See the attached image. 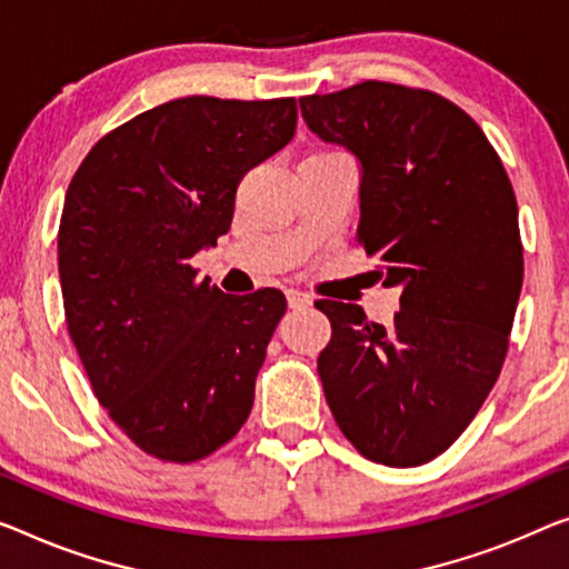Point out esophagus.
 Wrapping results in <instances>:
<instances>
[{
	"mask_svg": "<svg viewBox=\"0 0 569 569\" xmlns=\"http://www.w3.org/2000/svg\"><path fill=\"white\" fill-rule=\"evenodd\" d=\"M286 299H288V309L293 311H301V309H309L311 307V296L309 293H301V291H286Z\"/></svg>",
	"mask_w": 569,
	"mask_h": 569,
	"instance_id": "esophagus-1",
	"label": "esophagus"
}]
</instances>
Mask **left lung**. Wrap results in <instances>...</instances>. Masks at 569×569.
Listing matches in <instances>:
<instances>
[{
	"instance_id": "8db88e82",
	"label": "left lung",
	"mask_w": 569,
	"mask_h": 569,
	"mask_svg": "<svg viewBox=\"0 0 569 569\" xmlns=\"http://www.w3.org/2000/svg\"><path fill=\"white\" fill-rule=\"evenodd\" d=\"M299 104L358 158V240L401 288L388 327L317 301L327 403L360 455L413 468L468 429L501 372L523 283L513 186L472 117L431 91L366 81Z\"/></svg>"
}]
</instances>
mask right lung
Instances as JSON below:
<instances>
[{
    "instance_id": "add662e5",
    "label": "right lung",
    "mask_w": 569,
    "mask_h": 569,
    "mask_svg": "<svg viewBox=\"0 0 569 569\" xmlns=\"http://www.w3.org/2000/svg\"><path fill=\"white\" fill-rule=\"evenodd\" d=\"M296 99L183 97L101 138L66 191L58 230L66 325L99 403L166 462L240 431L286 313L276 288L230 296L197 281L242 176L288 146Z\"/></svg>"
}]
</instances>
